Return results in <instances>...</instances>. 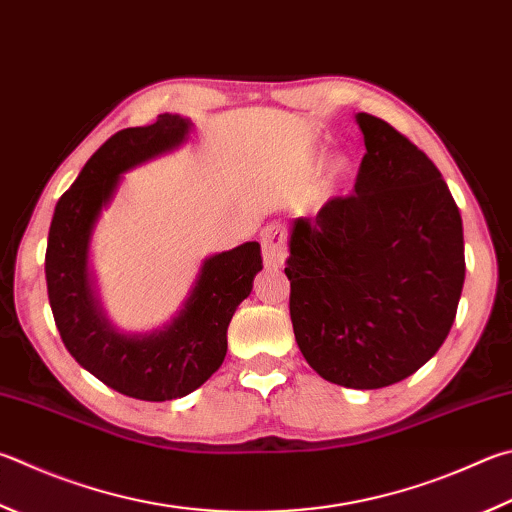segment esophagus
<instances>
[{
  "label": "esophagus",
  "instance_id": "esophagus-1",
  "mask_svg": "<svg viewBox=\"0 0 512 512\" xmlns=\"http://www.w3.org/2000/svg\"><path fill=\"white\" fill-rule=\"evenodd\" d=\"M259 241H262V253L266 266H282L284 262V244H286V232L282 226H266L259 232Z\"/></svg>",
  "mask_w": 512,
  "mask_h": 512
}]
</instances>
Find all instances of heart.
<instances>
[{
	"label": "heart",
	"mask_w": 512,
	"mask_h": 512,
	"mask_svg": "<svg viewBox=\"0 0 512 512\" xmlns=\"http://www.w3.org/2000/svg\"><path fill=\"white\" fill-rule=\"evenodd\" d=\"M347 172H349V161L338 159L336 163L331 165V183H340L347 176Z\"/></svg>",
	"instance_id": "heart-1"
}]
</instances>
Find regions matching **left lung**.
Here are the masks:
<instances>
[{"label": "left lung", "instance_id": "obj_1", "mask_svg": "<svg viewBox=\"0 0 512 512\" xmlns=\"http://www.w3.org/2000/svg\"><path fill=\"white\" fill-rule=\"evenodd\" d=\"M367 152L349 197L297 219L284 273L297 347L342 387L412 376L448 338L466 257L441 172L383 118L356 116Z\"/></svg>", "mask_w": 512, "mask_h": 512}]
</instances>
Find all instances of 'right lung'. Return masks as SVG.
<instances>
[{"mask_svg": "<svg viewBox=\"0 0 512 512\" xmlns=\"http://www.w3.org/2000/svg\"><path fill=\"white\" fill-rule=\"evenodd\" d=\"M188 129L185 118L161 114L152 125L120 129L107 138L60 197L46 244V291L64 347L107 387L141 401L181 398L215 374L226 358L232 313L264 268L257 241L206 259L181 313L150 336H120L96 309L87 280V246L100 208L120 174L172 150Z\"/></svg>", "mask_w": 512, "mask_h": 512, "instance_id": "1", "label": "right lung"}]
</instances>
